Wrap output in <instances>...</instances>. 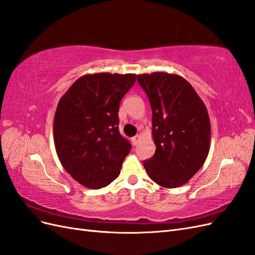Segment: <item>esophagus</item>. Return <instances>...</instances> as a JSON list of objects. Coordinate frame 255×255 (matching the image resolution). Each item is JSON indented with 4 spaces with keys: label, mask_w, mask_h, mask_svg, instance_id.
<instances>
[{
    "label": "esophagus",
    "mask_w": 255,
    "mask_h": 255,
    "mask_svg": "<svg viewBox=\"0 0 255 255\" xmlns=\"http://www.w3.org/2000/svg\"><path fill=\"white\" fill-rule=\"evenodd\" d=\"M139 139H140V136L139 135H136V136L132 137V143H133V145H136L138 143V141H139Z\"/></svg>",
    "instance_id": "obj_1"
}]
</instances>
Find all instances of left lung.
Instances as JSON below:
<instances>
[{"label": "left lung", "mask_w": 255, "mask_h": 255, "mask_svg": "<svg viewBox=\"0 0 255 255\" xmlns=\"http://www.w3.org/2000/svg\"><path fill=\"white\" fill-rule=\"evenodd\" d=\"M149 98L153 157L143 161L156 184L175 188L186 184L202 167L210 151L211 122L206 106L184 78L167 72L138 74Z\"/></svg>", "instance_id": "left-lung-1"}]
</instances>
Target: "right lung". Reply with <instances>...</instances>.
Listing matches in <instances>:
<instances>
[{"instance_id":"obj_1","label":"right lung","mask_w":255,"mask_h":255,"mask_svg":"<svg viewBox=\"0 0 255 255\" xmlns=\"http://www.w3.org/2000/svg\"><path fill=\"white\" fill-rule=\"evenodd\" d=\"M135 81L130 73L86 74L59 100L53 125L57 156L85 187L102 188L119 176L132 148L119 133V105Z\"/></svg>"}]
</instances>
